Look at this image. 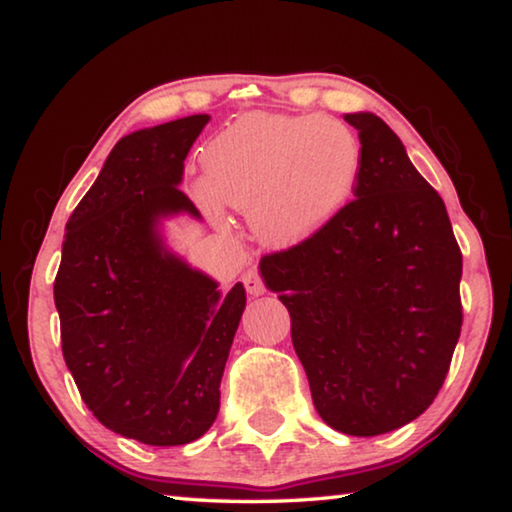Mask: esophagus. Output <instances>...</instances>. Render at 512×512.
Instances as JSON below:
<instances>
[{"mask_svg": "<svg viewBox=\"0 0 512 512\" xmlns=\"http://www.w3.org/2000/svg\"><path fill=\"white\" fill-rule=\"evenodd\" d=\"M243 285H246V289H248V294H253V296H262L264 292H266V287H264V282H262V278L257 276V273H246V276H243Z\"/></svg>", "mask_w": 512, "mask_h": 512, "instance_id": "1", "label": "esophagus"}]
</instances>
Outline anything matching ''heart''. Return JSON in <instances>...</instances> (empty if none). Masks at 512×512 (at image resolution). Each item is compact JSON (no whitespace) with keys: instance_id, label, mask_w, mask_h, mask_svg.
<instances>
[{"instance_id":"b5f03b06","label":"heart","mask_w":512,"mask_h":512,"mask_svg":"<svg viewBox=\"0 0 512 512\" xmlns=\"http://www.w3.org/2000/svg\"><path fill=\"white\" fill-rule=\"evenodd\" d=\"M363 147L347 124L319 114L248 112L204 149L200 200L246 213L264 241L292 246L326 227L352 200Z\"/></svg>"}]
</instances>
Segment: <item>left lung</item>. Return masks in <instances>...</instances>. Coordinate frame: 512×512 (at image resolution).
<instances>
[{"mask_svg":"<svg viewBox=\"0 0 512 512\" xmlns=\"http://www.w3.org/2000/svg\"><path fill=\"white\" fill-rule=\"evenodd\" d=\"M363 147L354 200L259 271L292 317L317 414L375 437L437 398L462 329V253L446 204L377 114H345Z\"/></svg>","mask_w":512,"mask_h":512,"instance_id":"obj_1","label":"left lung"}]
</instances>
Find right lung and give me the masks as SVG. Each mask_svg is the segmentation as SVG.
<instances>
[{"label":"right lung","instance_id":"add662e5","mask_svg":"<svg viewBox=\"0 0 512 512\" xmlns=\"http://www.w3.org/2000/svg\"><path fill=\"white\" fill-rule=\"evenodd\" d=\"M193 114L121 137L66 223L55 305L61 352L108 430L149 446L200 439L218 416L220 379L246 308L165 248L160 220L200 218L179 188L209 124Z\"/></svg>","mask_w":512,"mask_h":512}]
</instances>
